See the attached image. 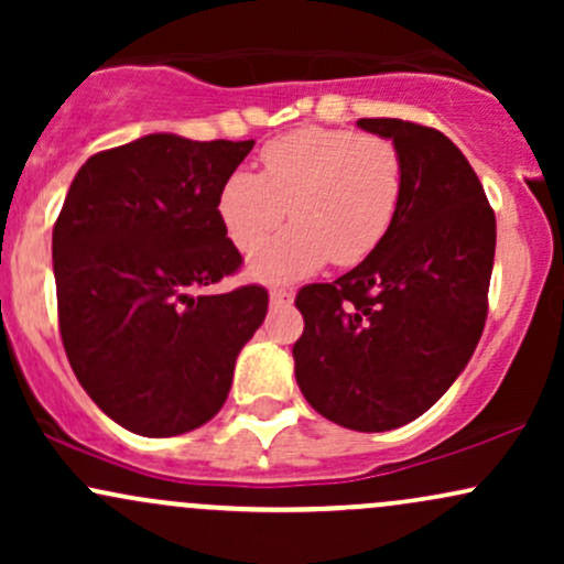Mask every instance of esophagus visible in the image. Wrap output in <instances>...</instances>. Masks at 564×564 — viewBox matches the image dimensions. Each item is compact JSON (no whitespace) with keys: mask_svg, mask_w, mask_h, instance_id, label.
Wrapping results in <instances>:
<instances>
[{"mask_svg":"<svg viewBox=\"0 0 564 564\" xmlns=\"http://www.w3.org/2000/svg\"><path fill=\"white\" fill-rule=\"evenodd\" d=\"M291 302H294V291H289V289L270 291V304H273V307H286V304H291Z\"/></svg>","mask_w":564,"mask_h":564,"instance_id":"esophagus-1","label":"esophagus"}]
</instances>
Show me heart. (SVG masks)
<instances>
[{
	"label": "heart",
	"instance_id": "heart-1",
	"mask_svg": "<svg viewBox=\"0 0 564 564\" xmlns=\"http://www.w3.org/2000/svg\"><path fill=\"white\" fill-rule=\"evenodd\" d=\"M403 198V161L390 140L310 127L262 148V174L236 170L217 193V215L249 254L291 214L297 223L257 251L249 275L289 283L328 260H366L387 236Z\"/></svg>",
	"mask_w": 564,
	"mask_h": 564
}]
</instances>
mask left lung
<instances>
[{
    "label": "left lung",
    "mask_w": 564,
    "mask_h": 564,
    "mask_svg": "<svg viewBox=\"0 0 564 564\" xmlns=\"http://www.w3.org/2000/svg\"><path fill=\"white\" fill-rule=\"evenodd\" d=\"M392 140L403 198L358 268L296 294V384L328 422L387 432L422 416L475 352L488 315L496 215L464 153L403 119H360Z\"/></svg>",
    "instance_id": "1"
}]
</instances>
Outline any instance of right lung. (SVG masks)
<instances>
[{
  "instance_id": "1",
  "label": "right lung",
  "mask_w": 564,
  "mask_h": 564,
  "mask_svg": "<svg viewBox=\"0 0 564 564\" xmlns=\"http://www.w3.org/2000/svg\"><path fill=\"white\" fill-rule=\"evenodd\" d=\"M254 140L145 138L76 172L53 230L63 347L106 416L142 437L206 424L262 326L268 291L200 294L241 268L217 193Z\"/></svg>"
}]
</instances>
